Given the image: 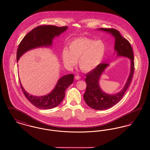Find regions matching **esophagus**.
<instances>
[{"mask_svg":"<svg viewBox=\"0 0 150 150\" xmlns=\"http://www.w3.org/2000/svg\"><path fill=\"white\" fill-rule=\"evenodd\" d=\"M80 78H81V77H80V76H79V75H76V76H75V79L76 80H79Z\"/></svg>","mask_w":150,"mask_h":150,"instance_id":"esophagus-1","label":"esophagus"}]
</instances>
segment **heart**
Returning <instances> with one entry per match:
<instances>
[{"label": "heart", "instance_id": "heart-1", "mask_svg": "<svg viewBox=\"0 0 150 150\" xmlns=\"http://www.w3.org/2000/svg\"><path fill=\"white\" fill-rule=\"evenodd\" d=\"M69 50L64 48L61 53L63 62L68 66L76 64L79 59L80 69L83 71H92L102 62L106 54V45L101 40H94L87 38L73 40L69 45Z\"/></svg>", "mask_w": 150, "mask_h": 150}]
</instances>
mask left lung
I'll return each instance as SVG.
<instances>
[{"mask_svg":"<svg viewBox=\"0 0 150 150\" xmlns=\"http://www.w3.org/2000/svg\"><path fill=\"white\" fill-rule=\"evenodd\" d=\"M100 30L111 33L115 38V50L117 55L128 57L131 59L130 73L127 82L124 88L119 93L110 95L104 93L100 88L98 81L100 76L105 69L108 66V64H101L97 68L86 74V84L84 99L86 103L91 108L97 110H103L113 107L122 98L128 88L134 72V54L132 46L128 40L122 37L119 31L113 28H100Z\"/></svg>","mask_w":150,"mask_h":150,"instance_id":"left-lung-1","label":"left lung"}]
</instances>
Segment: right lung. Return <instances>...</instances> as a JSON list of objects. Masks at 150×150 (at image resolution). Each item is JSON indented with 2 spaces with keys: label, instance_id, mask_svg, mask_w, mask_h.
Wrapping results in <instances>:
<instances>
[{
  "label": "right lung",
  "instance_id": "right-lung-1",
  "mask_svg": "<svg viewBox=\"0 0 150 150\" xmlns=\"http://www.w3.org/2000/svg\"><path fill=\"white\" fill-rule=\"evenodd\" d=\"M67 29V26L58 27L54 25H43L33 29L24 36L17 50V61L28 50L36 47L51 45L53 39L59 35ZM74 75L69 74L59 79L57 85L51 93L42 97L29 95L20 84L22 92L29 102L35 107L40 109H50L57 106L64 100L65 91L74 81Z\"/></svg>",
  "mask_w": 150,
  "mask_h": 150
}]
</instances>
